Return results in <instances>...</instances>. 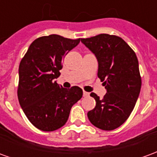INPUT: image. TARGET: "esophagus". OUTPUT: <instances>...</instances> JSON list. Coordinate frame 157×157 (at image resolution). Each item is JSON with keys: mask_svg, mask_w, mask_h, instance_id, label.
I'll list each match as a JSON object with an SVG mask.
<instances>
[{"mask_svg": "<svg viewBox=\"0 0 157 157\" xmlns=\"http://www.w3.org/2000/svg\"><path fill=\"white\" fill-rule=\"evenodd\" d=\"M87 96H89L88 92H85V91H83V97H87Z\"/></svg>", "mask_w": 157, "mask_h": 157, "instance_id": "esophagus-1", "label": "esophagus"}]
</instances>
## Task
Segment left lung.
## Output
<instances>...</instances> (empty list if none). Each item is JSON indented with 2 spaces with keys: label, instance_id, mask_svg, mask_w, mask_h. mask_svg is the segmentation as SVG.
<instances>
[{
  "label": "left lung",
  "instance_id": "obj_1",
  "mask_svg": "<svg viewBox=\"0 0 157 157\" xmlns=\"http://www.w3.org/2000/svg\"><path fill=\"white\" fill-rule=\"evenodd\" d=\"M81 40L98 59V76L107 89L102 99L91 93L96 107L87 113V117L97 128L115 129L128 119L140 92L137 56L118 36L102 33Z\"/></svg>",
  "mask_w": 157,
  "mask_h": 157
}]
</instances>
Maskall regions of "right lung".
I'll return each mask as SVG.
<instances>
[{
    "label": "right lung",
    "instance_id": "add662e5",
    "mask_svg": "<svg viewBox=\"0 0 157 157\" xmlns=\"http://www.w3.org/2000/svg\"><path fill=\"white\" fill-rule=\"evenodd\" d=\"M81 39L57 34L38 38L29 46L19 65L17 97L33 126L54 131L65 124L72 106L82 98L78 86L66 89L54 82L60 75L62 60Z\"/></svg>",
    "mask_w": 157,
    "mask_h": 157
}]
</instances>
